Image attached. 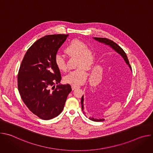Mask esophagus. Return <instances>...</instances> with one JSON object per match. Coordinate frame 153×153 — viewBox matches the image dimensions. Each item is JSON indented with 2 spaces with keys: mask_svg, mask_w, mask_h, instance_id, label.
Segmentation results:
<instances>
[{
  "mask_svg": "<svg viewBox=\"0 0 153 153\" xmlns=\"http://www.w3.org/2000/svg\"><path fill=\"white\" fill-rule=\"evenodd\" d=\"M79 88V86H75V85H72L71 86V88H72L73 90H74L76 88Z\"/></svg>",
  "mask_w": 153,
  "mask_h": 153,
  "instance_id": "34e87169",
  "label": "esophagus"
}]
</instances>
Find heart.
Returning a JSON list of instances; mask_svg holds the SVG:
<instances>
[{
  "label": "heart",
  "instance_id": "b5f03b06",
  "mask_svg": "<svg viewBox=\"0 0 153 153\" xmlns=\"http://www.w3.org/2000/svg\"><path fill=\"white\" fill-rule=\"evenodd\" d=\"M64 53L70 57H77L76 65L78 67L65 76L64 81L75 86L83 84L86 81L88 76L84 67L90 66L94 60L93 50L88 48L84 42L79 39H73L69 42L65 48ZM54 64L60 71L64 72L67 70L66 62L60 56H56Z\"/></svg>",
  "mask_w": 153,
  "mask_h": 153
}]
</instances>
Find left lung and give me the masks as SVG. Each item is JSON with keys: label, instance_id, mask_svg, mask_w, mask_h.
Wrapping results in <instances>:
<instances>
[{"label": "left lung", "instance_id": "obj_1", "mask_svg": "<svg viewBox=\"0 0 153 153\" xmlns=\"http://www.w3.org/2000/svg\"><path fill=\"white\" fill-rule=\"evenodd\" d=\"M94 39L100 42H102V43H105V44L106 45H110L111 48H113L115 51H116L119 54H120L122 57L124 59L125 61L126 62V63L129 65V67L131 68V65L129 64V60L128 59V57H127V56L125 53V52L123 51V50L119 46L117 43H116L115 42H114L113 40H111L110 39H106V38H102V37H94ZM83 96H82V99H81V105H82V110H83ZM83 113L85 115V113L84 111H83ZM90 120H93V121H94V122H100V121H103L105 119H94L93 117H90L89 118Z\"/></svg>", "mask_w": 153, "mask_h": 153}]
</instances>
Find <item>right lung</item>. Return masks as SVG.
<instances>
[{
    "mask_svg": "<svg viewBox=\"0 0 153 153\" xmlns=\"http://www.w3.org/2000/svg\"><path fill=\"white\" fill-rule=\"evenodd\" d=\"M68 36L47 35L36 41L25 53L19 70L17 87L20 97L30 111L43 120L59 115L71 91L70 84L54 88L62 79L54 58Z\"/></svg>",
    "mask_w": 153,
    "mask_h": 153,
    "instance_id": "1",
    "label": "right lung"
}]
</instances>
